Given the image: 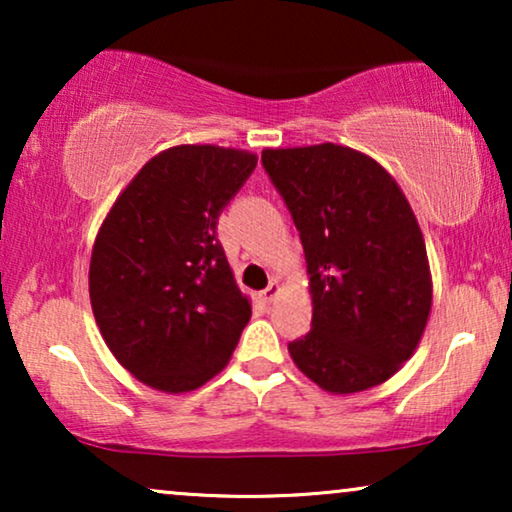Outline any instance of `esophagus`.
Wrapping results in <instances>:
<instances>
[{"label": "esophagus", "mask_w": 512, "mask_h": 512, "mask_svg": "<svg viewBox=\"0 0 512 512\" xmlns=\"http://www.w3.org/2000/svg\"><path fill=\"white\" fill-rule=\"evenodd\" d=\"M279 291H282V286H279V284L275 282V284H270L268 289L258 291V298H261L263 303H272V300H275V298L279 296Z\"/></svg>", "instance_id": "34e87169"}]
</instances>
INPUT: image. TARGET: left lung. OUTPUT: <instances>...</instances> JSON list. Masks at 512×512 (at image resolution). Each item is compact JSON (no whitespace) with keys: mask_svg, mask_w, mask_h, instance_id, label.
I'll use <instances>...</instances> for the list:
<instances>
[{"mask_svg":"<svg viewBox=\"0 0 512 512\" xmlns=\"http://www.w3.org/2000/svg\"><path fill=\"white\" fill-rule=\"evenodd\" d=\"M263 167L300 230L312 331L289 342L300 373L349 396L394 377L415 354L433 303L417 216L396 179L349 146L265 149Z\"/></svg>","mask_w":512,"mask_h":512,"instance_id":"obj_1","label":"left lung"}]
</instances>
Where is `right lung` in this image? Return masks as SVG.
I'll use <instances>...</instances> for the list:
<instances>
[{
	"instance_id": "obj_1",
	"label": "right lung",
	"mask_w": 512,
	"mask_h": 512,
	"mask_svg": "<svg viewBox=\"0 0 512 512\" xmlns=\"http://www.w3.org/2000/svg\"><path fill=\"white\" fill-rule=\"evenodd\" d=\"M258 163L242 149L179 144L123 188L97 230L90 305L109 352L146 387L188 394L219 375L251 319L216 219Z\"/></svg>"
}]
</instances>
